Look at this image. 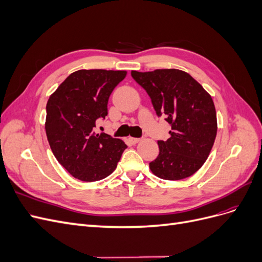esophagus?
Wrapping results in <instances>:
<instances>
[{
    "label": "esophagus",
    "instance_id": "1",
    "mask_svg": "<svg viewBox=\"0 0 262 262\" xmlns=\"http://www.w3.org/2000/svg\"><path fill=\"white\" fill-rule=\"evenodd\" d=\"M130 141L132 142L133 144H137V143H139V142L141 141V139H138V138H130Z\"/></svg>",
    "mask_w": 262,
    "mask_h": 262
}]
</instances>
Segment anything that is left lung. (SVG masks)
Returning a JSON list of instances; mask_svg holds the SVG:
<instances>
[{
  "instance_id": "left-lung-1",
  "label": "left lung",
  "mask_w": 262,
  "mask_h": 262,
  "mask_svg": "<svg viewBox=\"0 0 262 262\" xmlns=\"http://www.w3.org/2000/svg\"><path fill=\"white\" fill-rule=\"evenodd\" d=\"M143 87L158 117L164 116L171 131L167 141H157L160 154L149 163L155 176L180 180L192 176L207 161L217 131L212 97L184 71L162 69L152 72L132 71Z\"/></svg>"
}]
</instances>
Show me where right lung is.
<instances>
[{
  "label": "right lung",
  "instance_id": "add662e5",
  "mask_svg": "<svg viewBox=\"0 0 262 262\" xmlns=\"http://www.w3.org/2000/svg\"><path fill=\"white\" fill-rule=\"evenodd\" d=\"M125 71L78 70L70 74L47 102L46 133L53 155L74 178L92 182L112 173L124 142L95 133L108 115V99Z\"/></svg>",
  "mask_w": 262,
  "mask_h": 262
}]
</instances>
